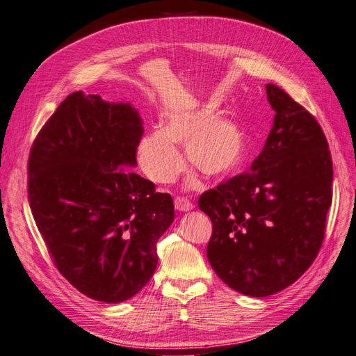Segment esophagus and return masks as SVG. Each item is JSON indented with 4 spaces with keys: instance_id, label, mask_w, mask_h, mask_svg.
Returning <instances> with one entry per match:
<instances>
[{
    "instance_id": "obj_1",
    "label": "esophagus",
    "mask_w": 356,
    "mask_h": 356,
    "mask_svg": "<svg viewBox=\"0 0 356 356\" xmlns=\"http://www.w3.org/2000/svg\"><path fill=\"white\" fill-rule=\"evenodd\" d=\"M174 202H175V209H177V211L187 212V211H191V209H193V203H191L187 197L178 196V197H175Z\"/></svg>"
}]
</instances>
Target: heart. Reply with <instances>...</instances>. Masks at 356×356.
<instances>
[{
    "mask_svg": "<svg viewBox=\"0 0 356 356\" xmlns=\"http://www.w3.org/2000/svg\"><path fill=\"white\" fill-rule=\"evenodd\" d=\"M212 106L169 114L161 129L145 132L138 143L136 159L144 174L159 184L174 181L184 166L175 144H186L188 165L211 179H222L238 169L245 157V136L230 117H215Z\"/></svg>",
    "mask_w": 356,
    "mask_h": 356,
    "instance_id": "heart-1",
    "label": "heart"
}]
</instances>
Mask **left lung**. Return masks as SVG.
Segmentation results:
<instances>
[{
    "label": "left lung",
    "instance_id": "1",
    "mask_svg": "<svg viewBox=\"0 0 356 356\" xmlns=\"http://www.w3.org/2000/svg\"><path fill=\"white\" fill-rule=\"evenodd\" d=\"M266 92L275 122L263 152L197 203L212 221L215 273L252 297L282 291L312 266L332 202V160L316 118L277 86Z\"/></svg>",
    "mask_w": 356,
    "mask_h": 356
}]
</instances>
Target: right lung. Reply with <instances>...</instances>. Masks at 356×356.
Masks as SVG:
<instances>
[{
  "instance_id": "right-lung-1",
  "label": "right lung",
  "mask_w": 356,
  "mask_h": 356,
  "mask_svg": "<svg viewBox=\"0 0 356 356\" xmlns=\"http://www.w3.org/2000/svg\"><path fill=\"white\" fill-rule=\"evenodd\" d=\"M141 136L131 104L74 92L29 153V207L53 263L80 293L105 303L147 285L156 243L175 217L170 195L132 170Z\"/></svg>"
}]
</instances>
